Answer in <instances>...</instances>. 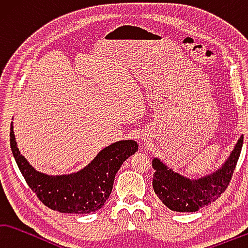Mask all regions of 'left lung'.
<instances>
[{
    "label": "left lung",
    "mask_w": 248,
    "mask_h": 248,
    "mask_svg": "<svg viewBox=\"0 0 248 248\" xmlns=\"http://www.w3.org/2000/svg\"><path fill=\"white\" fill-rule=\"evenodd\" d=\"M243 146V135L227 161L218 171L198 180H189L169 169L155 158L153 186L160 201L177 212H195L211 205L222 195L231 182Z\"/></svg>",
    "instance_id": "obj_1"
}]
</instances>
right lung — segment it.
I'll use <instances>...</instances> for the list:
<instances>
[{
  "mask_svg": "<svg viewBox=\"0 0 248 248\" xmlns=\"http://www.w3.org/2000/svg\"><path fill=\"white\" fill-rule=\"evenodd\" d=\"M10 141L15 161L29 187L46 207L64 214H90L99 210L110 196L116 172L138 150L136 141H117L100 151L82 170L54 176L34 170L20 154L13 122Z\"/></svg>",
  "mask_w": 248,
  "mask_h": 248,
  "instance_id": "add662e5",
  "label": "right lung"
}]
</instances>
